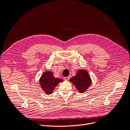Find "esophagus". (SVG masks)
Masks as SVG:
<instances>
[{"mask_svg": "<svg viewBox=\"0 0 130 130\" xmlns=\"http://www.w3.org/2000/svg\"><path fill=\"white\" fill-rule=\"evenodd\" d=\"M70 78V76H68V77H64V80H66V81H68L69 80V79Z\"/></svg>", "mask_w": 130, "mask_h": 130, "instance_id": "obj_1", "label": "esophagus"}]
</instances>
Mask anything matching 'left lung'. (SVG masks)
<instances>
[{
    "label": "left lung",
    "instance_id": "obj_1",
    "mask_svg": "<svg viewBox=\"0 0 130 130\" xmlns=\"http://www.w3.org/2000/svg\"><path fill=\"white\" fill-rule=\"evenodd\" d=\"M69 81L75 85L80 93L85 92L91 83L88 72L82 69L78 70L76 75L71 78Z\"/></svg>",
    "mask_w": 130,
    "mask_h": 130
}]
</instances>
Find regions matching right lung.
<instances>
[{"instance_id":"add662e5","label":"right lung","mask_w":130,"mask_h":130,"mask_svg":"<svg viewBox=\"0 0 130 130\" xmlns=\"http://www.w3.org/2000/svg\"><path fill=\"white\" fill-rule=\"evenodd\" d=\"M63 80L62 79L55 78L50 71L45 72L40 79V83L42 89L47 95L51 94L54 88Z\"/></svg>"}]
</instances>
